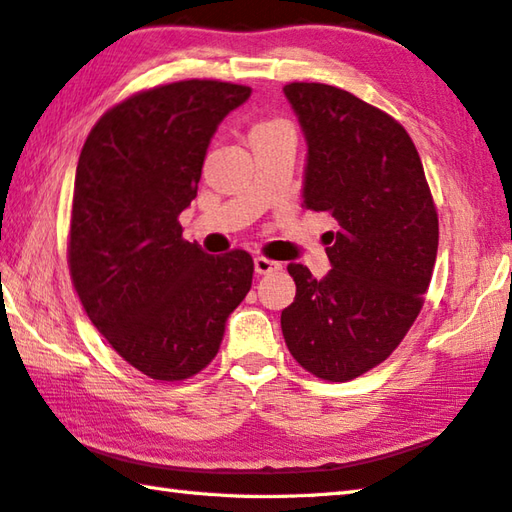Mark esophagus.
I'll return each mask as SVG.
<instances>
[{"instance_id": "esophagus-1", "label": "esophagus", "mask_w": 512, "mask_h": 512, "mask_svg": "<svg viewBox=\"0 0 512 512\" xmlns=\"http://www.w3.org/2000/svg\"><path fill=\"white\" fill-rule=\"evenodd\" d=\"M254 270H256V274H272V272L281 270V263L270 261V258H265V256H256L254 258Z\"/></svg>"}]
</instances>
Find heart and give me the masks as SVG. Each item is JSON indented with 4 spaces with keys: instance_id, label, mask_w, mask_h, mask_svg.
<instances>
[{
    "instance_id": "obj_1",
    "label": "heart",
    "mask_w": 512,
    "mask_h": 512,
    "mask_svg": "<svg viewBox=\"0 0 512 512\" xmlns=\"http://www.w3.org/2000/svg\"><path fill=\"white\" fill-rule=\"evenodd\" d=\"M283 125H288V123L281 121V119H261V121H256L254 125H251V130H249V139L263 137V134L272 132L276 128H283Z\"/></svg>"
}]
</instances>
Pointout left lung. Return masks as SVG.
Instances as JSON below:
<instances>
[{
  "label": "left lung",
  "instance_id": "1",
  "mask_svg": "<svg viewBox=\"0 0 512 512\" xmlns=\"http://www.w3.org/2000/svg\"><path fill=\"white\" fill-rule=\"evenodd\" d=\"M308 141L303 206L328 213L333 265L317 281L290 263L297 297L281 312L285 344L321 380L348 382L382 364L409 333L432 281L438 213L402 125L346 89L290 83Z\"/></svg>",
  "mask_w": 512,
  "mask_h": 512
}]
</instances>
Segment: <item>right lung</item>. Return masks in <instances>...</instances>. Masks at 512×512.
<instances>
[{"label": "right lung", "mask_w": 512, "mask_h": 512, "mask_svg": "<svg viewBox=\"0 0 512 512\" xmlns=\"http://www.w3.org/2000/svg\"><path fill=\"white\" fill-rule=\"evenodd\" d=\"M247 85L179 80L132 94L96 121L80 150L67 261L98 333L152 380L179 382L215 355L247 297V251L209 256L182 238L213 132Z\"/></svg>", "instance_id": "1"}]
</instances>
